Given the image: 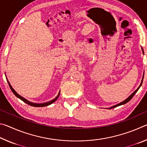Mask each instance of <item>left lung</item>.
<instances>
[{
    "mask_svg": "<svg viewBox=\"0 0 147 147\" xmlns=\"http://www.w3.org/2000/svg\"><path fill=\"white\" fill-rule=\"evenodd\" d=\"M142 51H143V53H144V52H143V49H142ZM143 78H144V74H143V78H142V80H141V84H140V86H139V87H138V88L136 89V90L135 91H134L132 93H131L130 96H128V97L126 99V100H124V101H123V102H120L119 104H116V105H115V106H112V107H111L109 109H111V108H115V107H117V106H121V105H123V104H126V103H127L128 102H129L130 101L131 98H133V96H134V94H135L136 93H137V91H138V89H139V88H140V87L141 86V85H142V83H143Z\"/></svg>",
    "mask_w": 147,
    "mask_h": 147,
    "instance_id": "obj_1",
    "label": "left lung"
}]
</instances>
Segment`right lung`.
I'll return each mask as SVG.
<instances>
[{
    "mask_svg": "<svg viewBox=\"0 0 147 147\" xmlns=\"http://www.w3.org/2000/svg\"><path fill=\"white\" fill-rule=\"evenodd\" d=\"M7 81H8V84H9V88H10L11 91L13 92V94H15V95H16L17 98H19V99H21V100H23V101L24 102L26 103L27 104H28V105L31 106H34V107H44V106H49V105H50V104H53V102H55V101L57 100V99H58V96H59V94H60V91H59L58 94V95H57V96H56V98H54L53 99V100H51V101L47 102L41 103V104L33 103V102H30V101H28V100H27L26 98H23V96H21V95H19V94L18 93H17L16 91L14 90V89H13V88H12L11 86L10 85V84H9V82H8V80H7Z\"/></svg>",
    "mask_w": 147,
    "mask_h": 147,
    "instance_id": "obj_1",
    "label": "right lung"
}]
</instances>
